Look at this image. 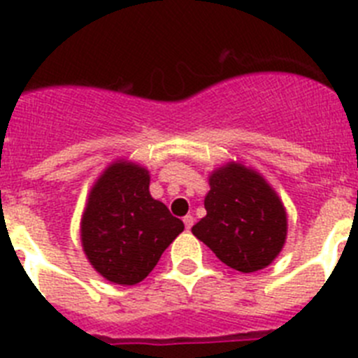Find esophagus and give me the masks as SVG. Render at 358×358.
Here are the masks:
<instances>
[{
	"label": "esophagus",
	"mask_w": 358,
	"mask_h": 358,
	"mask_svg": "<svg viewBox=\"0 0 358 358\" xmlns=\"http://www.w3.org/2000/svg\"><path fill=\"white\" fill-rule=\"evenodd\" d=\"M194 220H195V218L192 217V215H186V217L182 218V222H185L186 229H192V226H194Z\"/></svg>",
	"instance_id": "1"
}]
</instances>
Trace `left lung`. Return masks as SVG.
Masks as SVG:
<instances>
[{
  "instance_id": "1",
  "label": "left lung",
  "mask_w": 358,
  "mask_h": 358,
  "mask_svg": "<svg viewBox=\"0 0 358 358\" xmlns=\"http://www.w3.org/2000/svg\"><path fill=\"white\" fill-rule=\"evenodd\" d=\"M210 186L206 217L192 233L235 271L267 267L287 236V215L278 195L258 173L236 163L213 172Z\"/></svg>"
}]
</instances>
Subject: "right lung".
Returning <instances> with one entry per match:
<instances>
[{
    "label": "right lung",
    "instance_id": "add662e5",
    "mask_svg": "<svg viewBox=\"0 0 358 358\" xmlns=\"http://www.w3.org/2000/svg\"><path fill=\"white\" fill-rule=\"evenodd\" d=\"M150 177L138 164L115 163L90 195L82 217V245L106 280L136 285L185 229L163 202L148 192Z\"/></svg>",
    "mask_w": 358,
    "mask_h": 358
}]
</instances>
